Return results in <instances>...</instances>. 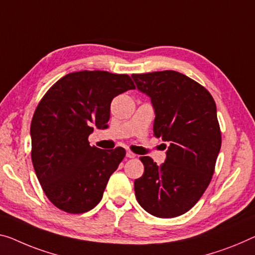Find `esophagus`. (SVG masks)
<instances>
[{"label":"esophagus","instance_id":"1","mask_svg":"<svg viewBox=\"0 0 255 255\" xmlns=\"http://www.w3.org/2000/svg\"><path fill=\"white\" fill-rule=\"evenodd\" d=\"M135 156H136V155H135V154H133L132 151H130V150H128V151H127V157H128V158H134Z\"/></svg>","mask_w":255,"mask_h":255}]
</instances>
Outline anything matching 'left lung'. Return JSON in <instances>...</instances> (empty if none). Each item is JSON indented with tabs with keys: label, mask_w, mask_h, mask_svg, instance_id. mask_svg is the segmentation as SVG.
<instances>
[{
	"label": "left lung",
	"mask_w": 255,
	"mask_h": 255,
	"mask_svg": "<svg viewBox=\"0 0 255 255\" xmlns=\"http://www.w3.org/2000/svg\"><path fill=\"white\" fill-rule=\"evenodd\" d=\"M132 78L150 98L155 136L168 143L162 165L140 157L144 171L134 181L136 201L157 218L179 217L199 201L214 173L221 148L217 106L204 87L174 70Z\"/></svg>",
	"instance_id": "1"
}]
</instances>
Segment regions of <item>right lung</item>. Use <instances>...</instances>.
Wrapping results in <instances>:
<instances>
[{"label":"right lung","mask_w":255,"mask_h":255,"mask_svg":"<svg viewBox=\"0 0 255 255\" xmlns=\"http://www.w3.org/2000/svg\"><path fill=\"white\" fill-rule=\"evenodd\" d=\"M134 88L127 74L82 70L60 78L37 105L30 124L32 162L58 209L84 213L101 201L125 149L91 147L88 138L95 127L108 128L112 100Z\"/></svg>","instance_id":"right-lung-1"}]
</instances>
